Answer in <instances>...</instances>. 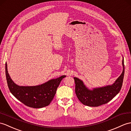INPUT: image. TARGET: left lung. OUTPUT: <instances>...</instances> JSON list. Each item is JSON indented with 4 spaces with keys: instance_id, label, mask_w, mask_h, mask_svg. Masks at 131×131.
<instances>
[{
    "instance_id": "obj_1",
    "label": "left lung",
    "mask_w": 131,
    "mask_h": 131,
    "mask_svg": "<svg viewBox=\"0 0 131 131\" xmlns=\"http://www.w3.org/2000/svg\"><path fill=\"white\" fill-rule=\"evenodd\" d=\"M122 65V73L111 85L94 88L93 90H90L85 85L83 81L74 77L75 93L80 102L84 105L89 107H98L111 101L120 92L122 86L124 74L123 57Z\"/></svg>"
}]
</instances>
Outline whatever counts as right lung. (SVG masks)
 Returning a JSON list of instances; mask_svg holds the SVG:
<instances>
[{"mask_svg": "<svg viewBox=\"0 0 131 131\" xmlns=\"http://www.w3.org/2000/svg\"><path fill=\"white\" fill-rule=\"evenodd\" d=\"M5 75L11 93L24 105L33 108H41L49 105L54 98L60 82L66 77L62 75L37 86H19L14 83L9 75L7 62Z\"/></svg>", "mask_w": 131, "mask_h": 131, "instance_id": "add662e5", "label": "right lung"}]
</instances>
